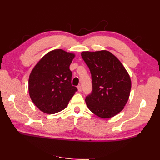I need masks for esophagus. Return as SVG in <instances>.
I'll list each match as a JSON object with an SVG mask.
<instances>
[{"label": "esophagus", "instance_id": "34e87169", "mask_svg": "<svg viewBox=\"0 0 160 160\" xmlns=\"http://www.w3.org/2000/svg\"><path fill=\"white\" fill-rule=\"evenodd\" d=\"M78 91H79V92H81L82 91V88H81V86H78Z\"/></svg>", "mask_w": 160, "mask_h": 160}]
</instances>
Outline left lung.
<instances>
[{"label":"left lung","mask_w":160,"mask_h":160,"mask_svg":"<svg viewBox=\"0 0 160 160\" xmlns=\"http://www.w3.org/2000/svg\"><path fill=\"white\" fill-rule=\"evenodd\" d=\"M92 78V92L85 102L101 118H109L123 110L130 96L131 80L118 58L107 50L81 53Z\"/></svg>","instance_id":"left-lung-1"}]
</instances>
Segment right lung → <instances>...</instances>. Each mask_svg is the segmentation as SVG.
Here are the masks:
<instances>
[{
  "label": "right lung",
  "instance_id": "right-lung-1",
  "mask_svg": "<svg viewBox=\"0 0 160 160\" xmlns=\"http://www.w3.org/2000/svg\"><path fill=\"white\" fill-rule=\"evenodd\" d=\"M74 53L61 49L46 53L30 73L28 91L33 103L40 111L54 114L64 109L77 91L71 85L69 66Z\"/></svg>",
  "mask_w": 160,
  "mask_h": 160
}]
</instances>
